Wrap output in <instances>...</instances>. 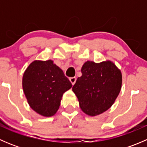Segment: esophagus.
<instances>
[{
    "label": "esophagus",
    "mask_w": 147,
    "mask_h": 147,
    "mask_svg": "<svg viewBox=\"0 0 147 147\" xmlns=\"http://www.w3.org/2000/svg\"><path fill=\"white\" fill-rule=\"evenodd\" d=\"M69 81H70L71 84H72V85H74L75 82H76V78H69Z\"/></svg>",
    "instance_id": "34e87169"
}]
</instances>
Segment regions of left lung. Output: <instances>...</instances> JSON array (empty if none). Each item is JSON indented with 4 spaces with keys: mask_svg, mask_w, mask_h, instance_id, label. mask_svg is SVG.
Returning a JSON list of instances; mask_svg holds the SVG:
<instances>
[{
    "mask_svg": "<svg viewBox=\"0 0 147 147\" xmlns=\"http://www.w3.org/2000/svg\"><path fill=\"white\" fill-rule=\"evenodd\" d=\"M81 72L82 76L78 78L72 91L86 115H100L112 106L119 95L122 83L121 70L107 60L100 63L85 62Z\"/></svg>",
    "mask_w": 147,
    "mask_h": 147,
    "instance_id": "1",
    "label": "left lung"
}]
</instances>
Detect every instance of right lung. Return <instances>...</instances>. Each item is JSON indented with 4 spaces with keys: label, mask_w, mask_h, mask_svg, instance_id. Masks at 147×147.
I'll list each match as a JSON object with an SVG mask.
<instances>
[{
    "label": "right lung",
    "mask_w": 147,
    "mask_h": 147,
    "mask_svg": "<svg viewBox=\"0 0 147 147\" xmlns=\"http://www.w3.org/2000/svg\"><path fill=\"white\" fill-rule=\"evenodd\" d=\"M72 84L51 60H35L23 76V89L30 107L43 117L55 115L62 97Z\"/></svg>",
    "instance_id": "obj_1"
}]
</instances>
